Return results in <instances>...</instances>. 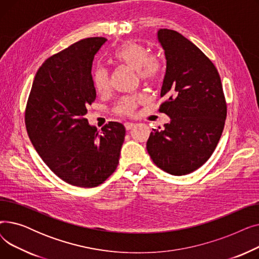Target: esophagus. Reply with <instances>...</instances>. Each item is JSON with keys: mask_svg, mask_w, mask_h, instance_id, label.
<instances>
[{"mask_svg": "<svg viewBox=\"0 0 259 259\" xmlns=\"http://www.w3.org/2000/svg\"><path fill=\"white\" fill-rule=\"evenodd\" d=\"M134 125H135V124H133V122H131V121H127V122H125L126 130H131V129L134 127Z\"/></svg>", "mask_w": 259, "mask_h": 259, "instance_id": "1", "label": "esophagus"}]
</instances>
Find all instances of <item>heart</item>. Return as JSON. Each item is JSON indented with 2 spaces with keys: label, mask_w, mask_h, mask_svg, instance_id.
I'll return each mask as SVG.
<instances>
[{
  "label": "heart",
  "mask_w": 259,
  "mask_h": 259,
  "mask_svg": "<svg viewBox=\"0 0 259 259\" xmlns=\"http://www.w3.org/2000/svg\"><path fill=\"white\" fill-rule=\"evenodd\" d=\"M113 60L138 71L140 79L145 84H156L165 74V61L161 54L150 53L148 47L135 42L122 44L114 53ZM93 85L99 93H104L109 87L108 72L100 67L94 71ZM145 102L143 95H134L121 99L117 104L115 111L121 115H130L138 105Z\"/></svg>",
  "instance_id": "1"
}]
</instances>
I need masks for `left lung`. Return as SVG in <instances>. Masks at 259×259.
Here are the masks:
<instances>
[{"instance_id":"8db88e82","label":"left lung","mask_w":259,"mask_h":259,"mask_svg":"<svg viewBox=\"0 0 259 259\" xmlns=\"http://www.w3.org/2000/svg\"><path fill=\"white\" fill-rule=\"evenodd\" d=\"M157 37L167 60L159 111L171 120L162 130L153 129L147 151L161 170L186 175L214 152L225 127L227 103L220 73L205 53L178 31L159 29Z\"/></svg>"}]
</instances>
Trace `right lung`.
<instances>
[{"label":"right lung","mask_w":259,"mask_h":259,"mask_svg":"<svg viewBox=\"0 0 259 259\" xmlns=\"http://www.w3.org/2000/svg\"><path fill=\"white\" fill-rule=\"evenodd\" d=\"M105 37L80 39L54 54L37 70L25 110L28 137L48 168L72 186L103 184L118 165L126 129L109 121L99 132L87 107L97 92L91 74Z\"/></svg>","instance_id":"1"}]
</instances>
